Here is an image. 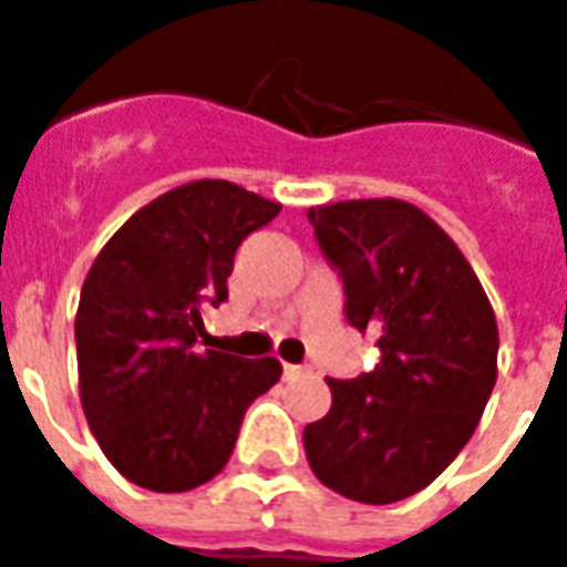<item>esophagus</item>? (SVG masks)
<instances>
[{"instance_id":"1","label":"esophagus","mask_w":567,"mask_h":567,"mask_svg":"<svg viewBox=\"0 0 567 567\" xmlns=\"http://www.w3.org/2000/svg\"><path fill=\"white\" fill-rule=\"evenodd\" d=\"M285 379H300V375H303L306 369L303 367H297V363H285Z\"/></svg>"}]
</instances>
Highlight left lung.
<instances>
[{"instance_id":"1","label":"left lung","mask_w":567,"mask_h":567,"mask_svg":"<svg viewBox=\"0 0 567 567\" xmlns=\"http://www.w3.org/2000/svg\"><path fill=\"white\" fill-rule=\"evenodd\" d=\"M309 225L346 288V318L379 363L327 379L333 405L303 430L324 486L390 505L430 486L475 433L496 384L493 306L456 243L396 198L312 207Z\"/></svg>"}]
</instances>
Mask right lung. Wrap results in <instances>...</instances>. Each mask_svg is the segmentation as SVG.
<instances>
[{
  "instance_id": "right-lung-1",
  "label": "right lung",
  "mask_w": 567,
  "mask_h": 567,
  "mask_svg": "<svg viewBox=\"0 0 567 567\" xmlns=\"http://www.w3.org/2000/svg\"><path fill=\"white\" fill-rule=\"evenodd\" d=\"M279 209L228 179H198L137 209L86 272L74 318L83 414L132 484H207L246 409L282 375L276 358L195 351L200 306L228 300L240 243Z\"/></svg>"
}]
</instances>
